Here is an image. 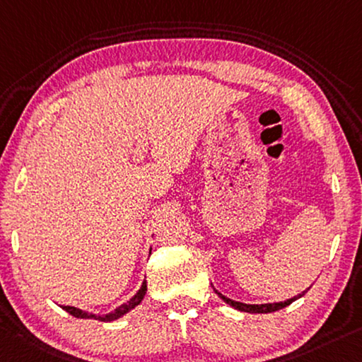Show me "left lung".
<instances>
[{"label": "left lung", "instance_id": "1", "mask_svg": "<svg viewBox=\"0 0 362 362\" xmlns=\"http://www.w3.org/2000/svg\"><path fill=\"white\" fill-rule=\"evenodd\" d=\"M308 290H309V288H308ZM308 290H306V291H308ZM214 291H216L217 295H219L221 300H223V301L227 303V305H230L232 308L238 309V311L251 313V314H267V313L279 311V309H282V308H285V306L291 305V303H293L295 300H298V298H301L303 295L306 293V291H303V293H300L298 296H293V298H290V300H286V301H280V303H266V305H246V303L233 301V300H230V298L223 296V295H222V293H219V291H217V290H214Z\"/></svg>", "mask_w": 362, "mask_h": 362}]
</instances>
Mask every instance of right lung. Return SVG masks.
Here are the masks:
<instances>
[{
	"mask_svg": "<svg viewBox=\"0 0 362 362\" xmlns=\"http://www.w3.org/2000/svg\"><path fill=\"white\" fill-rule=\"evenodd\" d=\"M146 290H148L146 280H143L140 290L136 291V293L132 296L127 303H124V305H120L119 308L114 309L112 313L105 314V315L82 311V309L74 308V306H62V309H64V311H67L71 315H74V317H78V319H96V320H101V322H111V320H116L119 317H122L124 314H127L129 311H132V309L139 306L143 298H145V295H146Z\"/></svg>",
	"mask_w": 362,
	"mask_h": 362,
	"instance_id": "add662e5",
	"label": "right lung"
}]
</instances>
